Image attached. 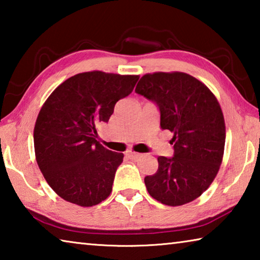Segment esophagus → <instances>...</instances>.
Here are the masks:
<instances>
[{
	"label": "esophagus",
	"instance_id": "obj_1",
	"mask_svg": "<svg viewBox=\"0 0 260 260\" xmlns=\"http://www.w3.org/2000/svg\"><path fill=\"white\" fill-rule=\"evenodd\" d=\"M125 155L129 158V159H138V158L141 156L140 153H138V152H134V151H131V150H128V151H126V153Z\"/></svg>",
	"mask_w": 260,
	"mask_h": 260
}]
</instances>
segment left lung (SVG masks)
<instances>
[{"label": "left lung", "mask_w": 260, "mask_h": 260, "mask_svg": "<svg viewBox=\"0 0 260 260\" xmlns=\"http://www.w3.org/2000/svg\"><path fill=\"white\" fill-rule=\"evenodd\" d=\"M135 93L157 104L160 127L173 133L174 155L157 158V172L144 178L148 192L169 206L192 202L213 182L222 161L226 127L218 100L183 72L144 74Z\"/></svg>", "instance_id": "obj_1"}]
</instances>
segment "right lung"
<instances>
[{
	"label": "right lung",
	"mask_w": 260,
	"mask_h": 260,
	"mask_svg": "<svg viewBox=\"0 0 260 260\" xmlns=\"http://www.w3.org/2000/svg\"><path fill=\"white\" fill-rule=\"evenodd\" d=\"M138 80L139 76L102 71L79 73L60 83L42 105L34 127L35 158L63 200L87 208L111 193L124 155L96 140L98 127L109 121L114 105Z\"/></svg>",
	"instance_id": "right-lung-1"
}]
</instances>
